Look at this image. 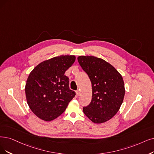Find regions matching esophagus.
Here are the masks:
<instances>
[{
	"label": "esophagus",
	"instance_id": "1",
	"mask_svg": "<svg viewBox=\"0 0 154 154\" xmlns=\"http://www.w3.org/2000/svg\"><path fill=\"white\" fill-rule=\"evenodd\" d=\"M76 95L78 96H79V95H80V91H79V90H76Z\"/></svg>",
	"mask_w": 154,
	"mask_h": 154
}]
</instances>
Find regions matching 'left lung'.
Segmentation results:
<instances>
[{"mask_svg": "<svg viewBox=\"0 0 154 154\" xmlns=\"http://www.w3.org/2000/svg\"><path fill=\"white\" fill-rule=\"evenodd\" d=\"M78 61L88 75L92 87V98L83 112L95 123L111 119L123 101L125 94L122 76L106 60L94 56H79Z\"/></svg>", "mask_w": 154, "mask_h": 154, "instance_id": "1", "label": "left lung"}]
</instances>
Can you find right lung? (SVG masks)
<instances>
[{"label":"right lung","mask_w":154,"mask_h":154,"mask_svg":"<svg viewBox=\"0 0 154 154\" xmlns=\"http://www.w3.org/2000/svg\"><path fill=\"white\" fill-rule=\"evenodd\" d=\"M75 56H60L36 66L27 79L25 93L32 111L50 121L62 114L76 93L69 87L64 73L75 63Z\"/></svg>","instance_id":"obj_1"}]
</instances>
